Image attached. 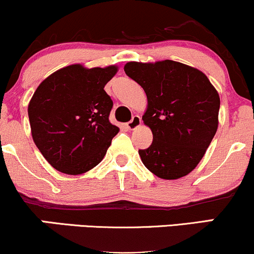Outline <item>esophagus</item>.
I'll return each mask as SVG.
<instances>
[{
    "label": "esophagus",
    "instance_id": "obj_1",
    "mask_svg": "<svg viewBox=\"0 0 254 254\" xmlns=\"http://www.w3.org/2000/svg\"><path fill=\"white\" fill-rule=\"evenodd\" d=\"M140 123H142V119H140L139 116L136 115V116H133L132 119H131L130 122H127V127H129L130 130H133V129H136L137 127H139Z\"/></svg>",
    "mask_w": 254,
    "mask_h": 254
}]
</instances>
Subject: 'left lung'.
<instances>
[{
	"label": "left lung",
	"instance_id": "obj_1",
	"mask_svg": "<svg viewBox=\"0 0 254 254\" xmlns=\"http://www.w3.org/2000/svg\"><path fill=\"white\" fill-rule=\"evenodd\" d=\"M124 71L148 98L142 119L152 131V143L138 150L143 164L164 180L188 175L218 130L219 93L206 74L177 61H131Z\"/></svg>",
	"mask_w": 254,
	"mask_h": 254
}]
</instances>
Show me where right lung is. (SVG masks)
<instances>
[{"label": "right lung", "instance_id": "right-lung-1", "mask_svg": "<svg viewBox=\"0 0 254 254\" xmlns=\"http://www.w3.org/2000/svg\"><path fill=\"white\" fill-rule=\"evenodd\" d=\"M117 73L71 65L46 78L28 105L32 136L48 163L61 173L79 175L105 156L119 129L109 121L114 103L104 87Z\"/></svg>", "mask_w": 254, "mask_h": 254}]
</instances>
